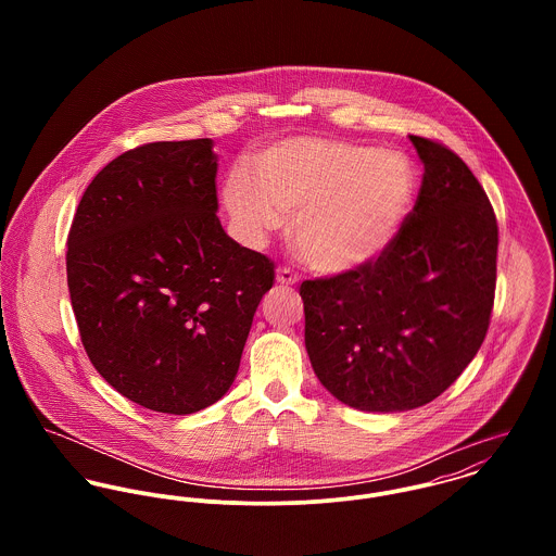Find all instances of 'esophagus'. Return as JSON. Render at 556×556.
<instances>
[{
    "mask_svg": "<svg viewBox=\"0 0 556 556\" xmlns=\"http://www.w3.org/2000/svg\"><path fill=\"white\" fill-rule=\"evenodd\" d=\"M276 280H278V285L291 287V285L298 282V274H293L289 267H280V269L276 271Z\"/></svg>",
    "mask_w": 556,
    "mask_h": 556,
    "instance_id": "1",
    "label": "esophagus"
}]
</instances>
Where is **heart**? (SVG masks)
<instances>
[{"label": "heart", "instance_id": "obj_1", "mask_svg": "<svg viewBox=\"0 0 556 556\" xmlns=\"http://www.w3.org/2000/svg\"><path fill=\"white\" fill-rule=\"evenodd\" d=\"M417 175L400 152L338 139H285L229 175L225 207L252 245L293 214L291 236L320 274L355 271L396 239L415 199Z\"/></svg>", "mask_w": 556, "mask_h": 556}]
</instances>
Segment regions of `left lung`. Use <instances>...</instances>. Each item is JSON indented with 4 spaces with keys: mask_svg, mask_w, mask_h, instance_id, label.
<instances>
[{
    "mask_svg": "<svg viewBox=\"0 0 556 556\" xmlns=\"http://www.w3.org/2000/svg\"><path fill=\"white\" fill-rule=\"evenodd\" d=\"M417 203L372 263L300 287L306 351L346 406L397 413L441 396L476 357L494 304L498 227L471 168L413 137Z\"/></svg>",
    "mask_w": 556,
    "mask_h": 556,
    "instance_id": "obj_1",
    "label": "left lung"
}]
</instances>
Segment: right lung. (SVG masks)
I'll return each instance as SVG.
<instances>
[{
    "label": "right lung",
    "instance_id": "right-lung-1",
    "mask_svg": "<svg viewBox=\"0 0 556 556\" xmlns=\"http://www.w3.org/2000/svg\"><path fill=\"white\" fill-rule=\"evenodd\" d=\"M212 139L111 160L83 192L66 252L80 342L122 396L170 415L229 392L274 263L216 216Z\"/></svg>",
    "mask_w": 556,
    "mask_h": 556
}]
</instances>
